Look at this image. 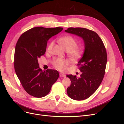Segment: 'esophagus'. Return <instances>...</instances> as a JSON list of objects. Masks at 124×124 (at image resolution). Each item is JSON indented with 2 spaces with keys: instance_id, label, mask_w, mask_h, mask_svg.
<instances>
[{
  "instance_id": "1",
  "label": "esophagus",
  "mask_w": 124,
  "mask_h": 124,
  "mask_svg": "<svg viewBox=\"0 0 124 124\" xmlns=\"http://www.w3.org/2000/svg\"><path fill=\"white\" fill-rule=\"evenodd\" d=\"M59 76L61 77H63V78H66V77L65 74H63V73H62L59 74Z\"/></svg>"
}]
</instances>
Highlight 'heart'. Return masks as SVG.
I'll list each match as a JSON object with an SVG mask.
<instances>
[{"label":"heart","instance_id":"b5f03b06","mask_svg":"<svg viewBox=\"0 0 124 124\" xmlns=\"http://www.w3.org/2000/svg\"><path fill=\"white\" fill-rule=\"evenodd\" d=\"M59 42L68 51L69 57L72 59H77L81 57L83 50L82 48L77 47L78 43L76 40L71 36L63 37L59 40ZM54 44V41L48 44L47 47V51H50ZM52 64L56 69L60 71H63L66 69V67L68 65V62L65 59L61 58H55L52 61Z\"/></svg>","mask_w":124,"mask_h":124}]
</instances>
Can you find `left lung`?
<instances>
[{
  "mask_svg": "<svg viewBox=\"0 0 124 124\" xmlns=\"http://www.w3.org/2000/svg\"><path fill=\"white\" fill-rule=\"evenodd\" d=\"M65 31L81 37L84 41V53L78 64L82 74L80 78L67 75L71 85L67 92L73 100H84L96 91L103 80L107 62L106 50L102 40L95 31L80 27H70Z\"/></svg>",
  "mask_w": 124,
  "mask_h": 124,
  "instance_id": "left-lung-1",
  "label": "left lung"
}]
</instances>
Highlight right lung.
<instances>
[{"label": "right lung", "instance_id": "right-lung-1", "mask_svg": "<svg viewBox=\"0 0 124 124\" xmlns=\"http://www.w3.org/2000/svg\"><path fill=\"white\" fill-rule=\"evenodd\" d=\"M62 27H37L22 34L14 52V69L23 88L30 95L41 98L50 93L59 73L56 70L40 68L38 59L46 53L47 41L62 31Z\"/></svg>", "mask_w": 124, "mask_h": 124}]
</instances>
